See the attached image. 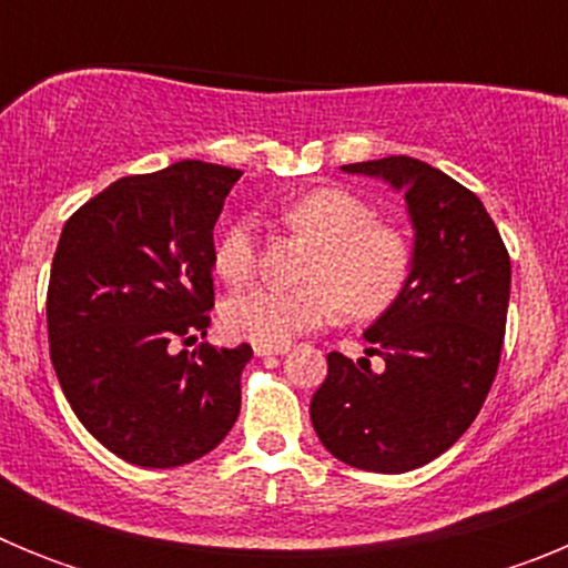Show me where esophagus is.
Wrapping results in <instances>:
<instances>
[{
	"label": "esophagus",
	"mask_w": 568,
	"mask_h": 568,
	"mask_svg": "<svg viewBox=\"0 0 568 568\" xmlns=\"http://www.w3.org/2000/svg\"><path fill=\"white\" fill-rule=\"evenodd\" d=\"M290 346L287 344H253V353L258 358H267V355H284Z\"/></svg>",
	"instance_id": "34e87169"
}]
</instances>
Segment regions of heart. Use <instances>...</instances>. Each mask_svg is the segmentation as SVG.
Wrapping results in <instances>:
<instances>
[{
    "label": "heart",
    "mask_w": 568,
    "mask_h": 568,
    "mask_svg": "<svg viewBox=\"0 0 568 568\" xmlns=\"http://www.w3.org/2000/svg\"><path fill=\"white\" fill-rule=\"evenodd\" d=\"M284 222L318 241L301 290L255 287L224 307V327L255 344H287L295 335L349 318H375L393 307L413 275V241L398 224L375 222V207L341 187H318L295 199ZM215 273L239 287L261 267L258 230L241 219L213 250Z\"/></svg>",
    "instance_id": "obj_1"
}]
</instances>
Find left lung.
I'll return each mask as SVG.
<instances>
[{
    "label": "left lung",
    "mask_w": 568,
    "mask_h": 568,
    "mask_svg": "<svg viewBox=\"0 0 568 568\" xmlns=\"http://www.w3.org/2000/svg\"><path fill=\"white\" fill-rule=\"evenodd\" d=\"M344 170L404 190L415 264L398 301L364 333L366 355L384 357L385 369L329 353L310 418L338 460L398 475L444 455L478 418L504 349L509 250L478 195L420 159Z\"/></svg>",
    "instance_id": "left-lung-1"
}]
</instances>
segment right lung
<instances>
[{
  "label": "right lung",
  "mask_w": 568,
  "mask_h": 568,
  "mask_svg": "<svg viewBox=\"0 0 568 568\" xmlns=\"http://www.w3.org/2000/svg\"><path fill=\"white\" fill-rule=\"evenodd\" d=\"M239 170L179 162L110 184L64 222L48 281L50 364L104 449L144 469L207 455L233 429L253 346L210 327L213 227Z\"/></svg>",
  "instance_id": "right-lung-1"
}]
</instances>
